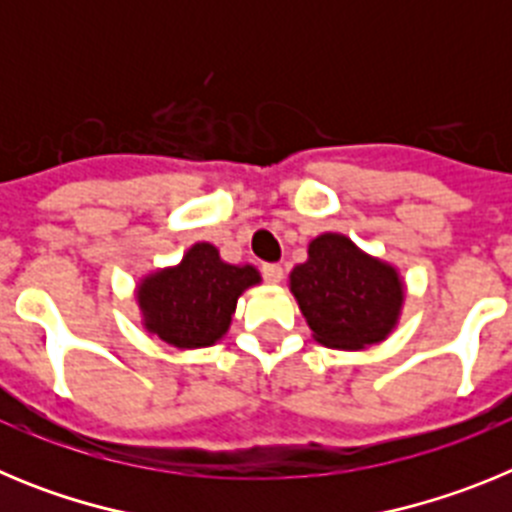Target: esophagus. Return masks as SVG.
Returning <instances> with one entry per match:
<instances>
[{"label":"esophagus","mask_w":512,"mask_h":512,"mask_svg":"<svg viewBox=\"0 0 512 512\" xmlns=\"http://www.w3.org/2000/svg\"><path fill=\"white\" fill-rule=\"evenodd\" d=\"M261 274L269 284H279L284 279V269L279 264H264L261 266Z\"/></svg>","instance_id":"obj_1"}]
</instances>
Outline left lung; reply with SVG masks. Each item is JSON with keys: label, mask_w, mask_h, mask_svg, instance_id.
Wrapping results in <instances>:
<instances>
[{"label": "left lung", "mask_w": 512, "mask_h": 512, "mask_svg": "<svg viewBox=\"0 0 512 512\" xmlns=\"http://www.w3.org/2000/svg\"><path fill=\"white\" fill-rule=\"evenodd\" d=\"M289 292L312 338L341 351L384 341L395 330L405 302L400 271L341 233L312 238L307 261L289 274Z\"/></svg>", "instance_id": "left-lung-1"}]
</instances>
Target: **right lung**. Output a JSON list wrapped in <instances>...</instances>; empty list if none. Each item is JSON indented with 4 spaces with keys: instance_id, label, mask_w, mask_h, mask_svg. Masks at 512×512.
Returning <instances> with one entry per match:
<instances>
[{
    "instance_id": "add662e5",
    "label": "right lung",
    "mask_w": 512,
    "mask_h": 512,
    "mask_svg": "<svg viewBox=\"0 0 512 512\" xmlns=\"http://www.w3.org/2000/svg\"><path fill=\"white\" fill-rule=\"evenodd\" d=\"M261 282L251 264H228L212 243H194L176 266L156 269L135 289L143 325L174 348H205L228 333L238 297Z\"/></svg>"
}]
</instances>
